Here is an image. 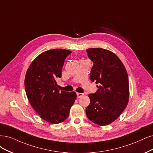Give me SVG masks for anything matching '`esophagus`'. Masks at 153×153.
<instances>
[{
	"mask_svg": "<svg viewBox=\"0 0 153 153\" xmlns=\"http://www.w3.org/2000/svg\"><path fill=\"white\" fill-rule=\"evenodd\" d=\"M83 95H84L83 93H77V98H81V97H82Z\"/></svg>",
	"mask_w": 153,
	"mask_h": 153,
	"instance_id": "esophagus-1",
	"label": "esophagus"
}]
</instances>
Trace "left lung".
Returning <instances> with one entry per match:
<instances>
[{
	"instance_id": "1",
	"label": "left lung",
	"mask_w": 153,
	"mask_h": 153,
	"mask_svg": "<svg viewBox=\"0 0 153 153\" xmlns=\"http://www.w3.org/2000/svg\"><path fill=\"white\" fill-rule=\"evenodd\" d=\"M86 51L93 62L90 79L99 86L95 93L88 95L90 103L86 114L95 124L108 125L121 115L128 102V77L114 53L102 48H89Z\"/></svg>"
}]
</instances>
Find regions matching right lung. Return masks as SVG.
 Returning <instances> with one entry per match:
<instances>
[{
	"instance_id": "right-lung-1",
	"label": "right lung",
	"mask_w": 153,
	"mask_h": 153,
	"mask_svg": "<svg viewBox=\"0 0 153 153\" xmlns=\"http://www.w3.org/2000/svg\"><path fill=\"white\" fill-rule=\"evenodd\" d=\"M71 53L62 49L44 51L34 59L26 73L25 88L28 101L42 119L51 124L67 119L77 97L74 91L59 90L56 83Z\"/></svg>"
}]
</instances>
